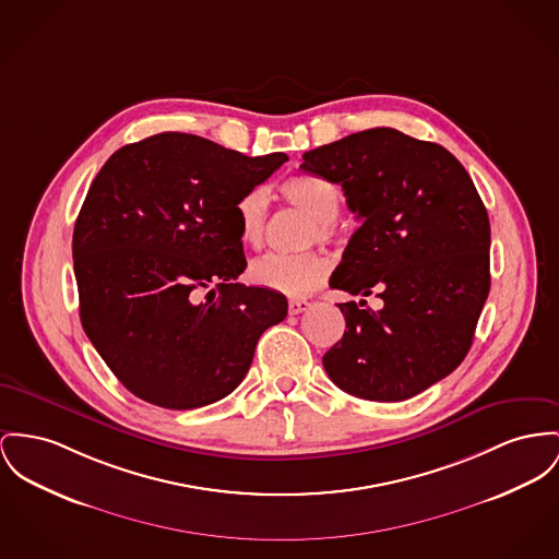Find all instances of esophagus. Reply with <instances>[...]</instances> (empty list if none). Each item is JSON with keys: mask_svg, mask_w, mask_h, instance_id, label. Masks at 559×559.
Returning a JSON list of instances; mask_svg holds the SVG:
<instances>
[{"mask_svg": "<svg viewBox=\"0 0 559 559\" xmlns=\"http://www.w3.org/2000/svg\"><path fill=\"white\" fill-rule=\"evenodd\" d=\"M309 307H311V302H309V300H305V298H290V302H288V311H290L293 316L307 311Z\"/></svg>", "mask_w": 559, "mask_h": 559, "instance_id": "obj_1", "label": "esophagus"}]
</instances>
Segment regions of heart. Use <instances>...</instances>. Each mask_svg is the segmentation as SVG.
Masks as SVG:
<instances>
[{"mask_svg": "<svg viewBox=\"0 0 559 559\" xmlns=\"http://www.w3.org/2000/svg\"><path fill=\"white\" fill-rule=\"evenodd\" d=\"M282 192L288 203L313 218L307 235L309 243L335 239V221L341 212V190L331 180L316 174H297L284 180ZM235 216L243 243L259 248L264 239L269 218V190L264 187L248 188L235 205ZM331 269L333 262L320 252L264 254L252 262L250 275L262 288L288 297H305L326 282Z\"/></svg>", "mask_w": 559, "mask_h": 559, "instance_id": "obj_1", "label": "heart"}]
</instances>
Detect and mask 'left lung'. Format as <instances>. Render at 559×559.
Segmentation results:
<instances>
[{"mask_svg":"<svg viewBox=\"0 0 559 559\" xmlns=\"http://www.w3.org/2000/svg\"><path fill=\"white\" fill-rule=\"evenodd\" d=\"M302 171L341 185L360 221L331 288L369 297L341 302L343 338L322 362L341 390L399 403L455 371L489 295V218L449 150L390 127L352 133L302 154Z\"/></svg>","mask_w":559,"mask_h":559,"instance_id":"left-lung-1","label":"left lung"}]
</instances>
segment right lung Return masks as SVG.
I'll use <instances>...</instances> for the list:
<instances>
[{
  "label": "right lung",
  "mask_w": 559,
  "mask_h": 559,
  "mask_svg": "<svg viewBox=\"0 0 559 559\" xmlns=\"http://www.w3.org/2000/svg\"><path fill=\"white\" fill-rule=\"evenodd\" d=\"M286 160L169 131L116 150L93 180L72 243L80 320L138 399L221 401L286 318L284 295L235 282L248 264L235 205Z\"/></svg>",
  "instance_id": "add662e5"
}]
</instances>
